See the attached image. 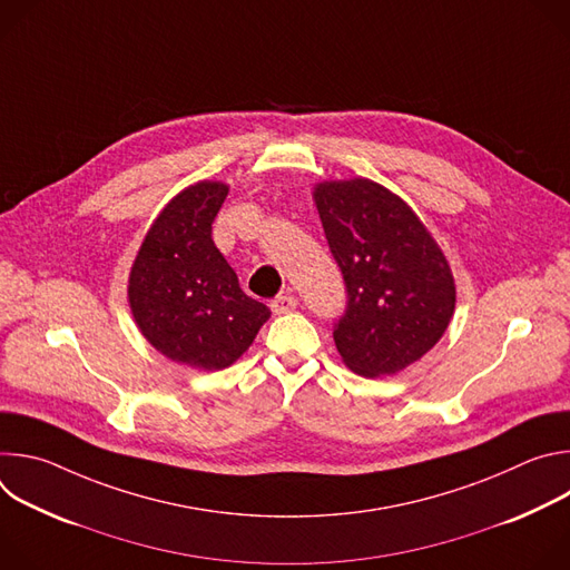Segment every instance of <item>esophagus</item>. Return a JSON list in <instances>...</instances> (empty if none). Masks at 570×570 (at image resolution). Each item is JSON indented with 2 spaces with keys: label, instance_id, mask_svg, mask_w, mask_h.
<instances>
[{
  "label": "esophagus",
  "instance_id": "obj_1",
  "mask_svg": "<svg viewBox=\"0 0 570 570\" xmlns=\"http://www.w3.org/2000/svg\"><path fill=\"white\" fill-rule=\"evenodd\" d=\"M271 308L275 315H284V313H291L293 308H297V299L293 295H277L271 302Z\"/></svg>",
  "mask_w": 570,
  "mask_h": 570
}]
</instances>
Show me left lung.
Returning a JSON list of instances; mask_svg holds the SVG:
<instances>
[{
	"label": "left lung",
	"mask_w": 570,
	"mask_h": 570,
	"mask_svg": "<svg viewBox=\"0 0 570 570\" xmlns=\"http://www.w3.org/2000/svg\"><path fill=\"white\" fill-rule=\"evenodd\" d=\"M313 200L347 284L334 330L343 363L367 379L390 376L429 354L455 311V279L415 209L367 180H324Z\"/></svg>",
	"instance_id": "left-lung-1"
}]
</instances>
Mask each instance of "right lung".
I'll use <instances>...</instances> for the list:
<instances>
[{
  "label": "right lung",
  "mask_w": 570,
  "mask_h": 570,
  "mask_svg": "<svg viewBox=\"0 0 570 570\" xmlns=\"http://www.w3.org/2000/svg\"><path fill=\"white\" fill-rule=\"evenodd\" d=\"M229 191L200 180L176 194L148 227L128 275V304L141 336L167 358L205 372L248 352L271 308L238 286L212 240Z\"/></svg>",
  "instance_id": "add662e5"
}]
</instances>
